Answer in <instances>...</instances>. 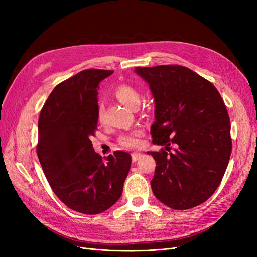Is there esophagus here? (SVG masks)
I'll list each match as a JSON object with an SVG mask.
<instances>
[{"label":"esophagus","instance_id":"obj_1","mask_svg":"<svg viewBox=\"0 0 257 257\" xmlns=\"http://www.w3.org/2000/svg\"><path fill=\"white\" fill-rule=\"evenodd\" d=\"M141 158H143V153H139V152L132 153V160H133V162H137Z\"/></svg>","mask_w":257,"mask_h":257}]
</instances>
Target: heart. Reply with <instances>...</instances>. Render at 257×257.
Wrapping results in <instances>:
<instances>
[{
  "mask_svg": "<svg viewBox=\"0 0 257 257\" xmlns=\"http://www.w3.org/2000/svg\"><path fill=\"white\" fill-rule=\"evenodd\" d=\"M114 95L123 105L132 108V109L138 107L139 103H141V93L131 84L123 83L118 85L114 90ZM103 113L104 107L103 105H99L97 108V119L99 121H102L103 119ZM142 135L143 132L141 130H135L133 132H130V133L121 135L119 138V143L126 148H138L143 144Z\"/></svg>",
  "mask_w": 257,
  "mask_h": 257,
  "instance_id": "1",
  "label": "heart"
}]
</instances>
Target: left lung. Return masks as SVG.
I'll return each instance as SVG.
<instances>
[{"label": "left lung", "instance_id": "8db88e82", "mask_svg": "<svg viewBox=\"0 0 257 257\" xmlns=\"http://www.w3.org/2000/svg\"><path fill=\"white\" fill-rule=\"evenodd\" d=\"M154 97L151 154L157 167L152 192L176 210L196 207L219 188L231 153L230 121L219 91L181 65L136 67ZM170 145L175 149L170 152Z\"/></svg>", "mask_w": 257, "mask_h": 257}]
</instances>
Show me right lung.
Instances as JSON below:
<instances>
[{
	"label": "right lung",
	"mask_w": 257,
	"mask_h": 257,
	"mask_svg": "<svg viewBox=\"0 0 257 257\" xmlns=\"http://www.w3.org/2000/svg\"><path fill=\"white\" fill-rule=\"evenodd\" d=\"M113 71L85 69L59 83L38 119L37 157L53 193L77 212L97 214L116 203L132 157L115 151L105 160L93 149L97 89Z\"/></svg>",
	"instance_id": "add662e5"
}]
</instances>
